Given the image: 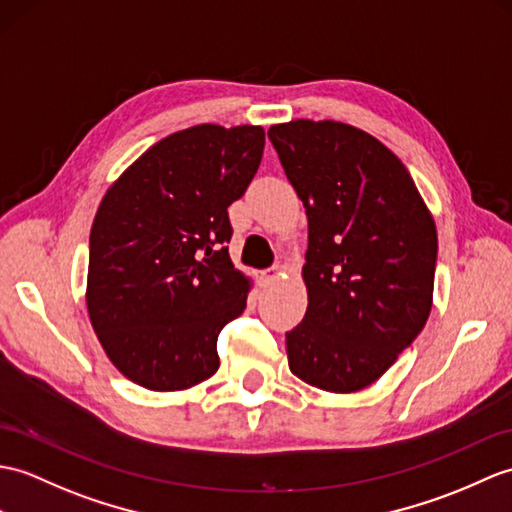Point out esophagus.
I'll use <instances>...</instances> for the list:
<instances>
[{"label":"esophagus","mask_w":512,"mask_h":512,"mask_svg":"<svg viewBox=\"0 0 512 512\" xmlns=\"http://www.w3.org/2000/svg\"><path fill=\"white\" fill-rule=\"evenodd\" d=\"M281 272V266L279 264H275V266H270V268H266V270H261V279L264 281H272L275 279L277 275Z\"/></svg>","instance_id":"1"}]
</instances>
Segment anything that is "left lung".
<instances>
[{"label": "left lung", "instance_id": "left-lung-1", "mask_svg": "<svg viewBox=\"0 0 512 512\" xmlns=\"http://www.w3.org/2000/svg\"><path fill=\"white\" fill-rule=\"evenodd\" d=\"M268 139L310 227L307 312L285 334L290 371L320 390H362L430 316L434 218L406 165L360 128L294 120Z\"/></svg>", "mask_w": 512, "mask_h": 512}]
</instances>
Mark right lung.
Returning <instances> with one entry per match:
<instances>
[{
    "label": "right lung",
    "instance_id": "1",
    "mask_svg": "<svg viewBox=\"0 0 512 512\" xmlns=\"http://www.w3.org/2000/svg\"><path fill=\"white\" fill-rule=\"evenodd\" d=\"M261 126L200 124L148 148L104 194L89 237L87 310L117 371L183 390L218 371V336L251 283L229 257V205L264 154Z\"/></svg>",
    "mask_w": 512,
    "mask_h": 512
}]
</instances>
